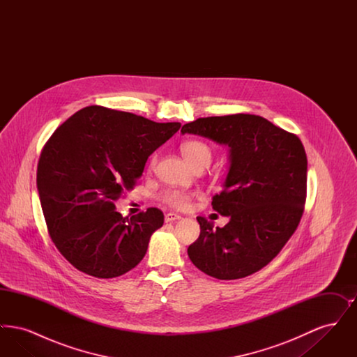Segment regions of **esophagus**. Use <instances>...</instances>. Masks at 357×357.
<instances>
[{"mask_svg": "<svg viewBox=\"0 0 357 357\" xmlns=\"http://www.w3.org/2000/svg\"><path fill=\"white\" fill-rule=\"evenodd\" d=\"M181 218H182V217H181V215H178V214H174V213H167V214H166V217H165V221H178V220H181Z\"/></svg>", "mask_w": 357, "mask_h": 357, "instance_id": "esophagus-1", "label": "esophagus"}]
</instances>
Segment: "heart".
<instances>
[{
    "label": "heart",
    "mask_w": 357,
    "mask_h": 357,
    "mask_svg": "<svg viewBox=\"0 0 357 357\" xmlns=\"http://www.w3.org/2000/svg\"><path fill=\"white\" fill-rule=\"evenodd\" d=\"M181 150H182L183 156L186 158L187 162L195 170H204L213 160V149L210 147V144H207L206 142L199 140V139L187 140L182 144ZM156 163H158V155L153 153V158L150 160V170L155 169ZM191 198H192L191 192L176 190V188H167L160 194L162 202L169 204L172 208H178V210L186 208Z\"/></svg>",
    "instance_id": "1"
}]
</instances>
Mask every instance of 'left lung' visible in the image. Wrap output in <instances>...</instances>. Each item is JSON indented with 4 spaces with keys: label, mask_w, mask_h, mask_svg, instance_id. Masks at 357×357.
<instances>
[{
    "label": "left lung",
    "mask_w": 357,
    "mask_h": 357,
    "mask_svg": "<svg viewBox=\"0 0 357 357\" xmlns=\"http://www.w3.org/2000/svg\"><path fill=\"white\" fill-rule=\"evenodd\" d=\"M182 134L206 136L230 147V170L213 208L230 218L214 227L204 217L187 249L207 275L237 280L266 266L296 231L306 199L305 149L296 134L257 115L199 118Z\"/></svg>",
    "instance_id": "8db88e82"
}]
</instances>
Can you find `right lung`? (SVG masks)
I'll return each mask as SVG.
<instances>
[{"mask_svg":"<svg viewBox=\"0 0 357 357\" xmlns=\"http://www.w3.org/2000/svg\"><path fill=\"white\" fill-rule=\"evenodd\" d=\"M179 128L91 105L52 134L40 153L37 190L52 241L77 271L114 278L143 259L165 215L149 207L121 217L114 201L135 187L147 158Z\"/></svg>","mask_w":357,"mask_h":357,"instance_id":"right-lung-1","label":"right lung"}]
</instances>
